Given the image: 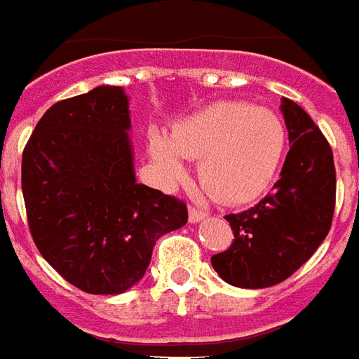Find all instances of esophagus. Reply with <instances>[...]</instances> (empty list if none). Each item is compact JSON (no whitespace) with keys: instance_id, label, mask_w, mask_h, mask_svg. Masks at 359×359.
I'll use <instances>...</instances> for the list:
<instances>
[{"instance_id":"1","label":"esophagus","mask_w":359,"mask_h":359,"mask_svg":"<svg viewBox=\"0 0 359 359\" xmlns=\"http://www.w3.org/2000/svg\"><path fill=\"white\" fill-rule=\"evenodd\" d=\"M205 215L208 214H205L204 210H200V208H196V205H190V208H188V219H190L192 223L202 222Z\"/></svg>"}]
</instances>
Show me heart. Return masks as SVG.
<instances>
[{"mask_svg":"<svg viewBox=\"0 0 359 359\" xmlns=\"http://www.w3.org/2000/svg\"><path fill=\"white\" fill-rule=\"evenodd\" d=\"M287 144L284 120L274 110L245 101L214 102L172 126L167 140H151V157L169 179L198 163L204 188L225 204H247L272 184Z\"/></svg>","mask_w":359,"mask_h":359,"instance_id":"1","label":"heart"}]
</instances>
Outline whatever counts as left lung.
<instances>
[{"label":"left lung","instance_id":"1","mask_svg":"<svg viewBox=\"0 0 359 359\" xmlns=\"http://www.w3.org/2000/svg\"><path fill=\"white\" fill-rule=\"evenodd\" d=\"M290 151L280 180L257 205L225 215L231 247L212 257L222 280L237 287H270L287 280L330 231L337 202L332 149L319 126L290 99L282 101Z\"/></svg>","mask_w":359,"mask_h":359}]
</instances>
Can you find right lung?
<instances>
[{
  "instance_id": "1",
  "label": "right lung",
  "mask_w": 359,
  "mask_h": 359,
  "mask_svg": "<svg viewBox=\"0 0 359 359\" xmlns=\"http://www.w3.org/2000/svg\"><path fill=\"white\" fill-rule=\"evenodd\" d=\"M122 87L52 104L25 145L21 184L32 241L81 292L114 295L144 278L155 241L182 227L187 204L137 184Z\"/></svg>"
}]
</instances>
